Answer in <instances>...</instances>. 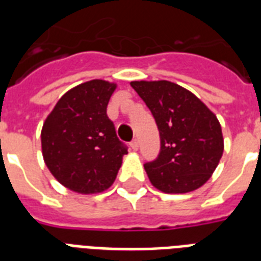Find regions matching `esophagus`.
Segmentation results:
<instances>
[{"mask_svg": "<svg viewBox=\"0 0 261 261\" xmlns=\"http://www.w3.org/2000/svg\"><path fill=\"white\" fill-rule=\"evenodd\" d=\"M130 146H131V149H133V150H138V147H139L138 139H134V141L130 143Z\"/></svg>", "mask_w": 261, "mask_h": 261, "instance_id": "34e87169", "label": "esophagus"}]
</instances>
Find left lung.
<instances>
[{
	"instance_id": "8db88e82",
	"label": "left lung",
	"mask_w": 261,
	"mask_h": 261,
	"mask_svg": "<svg viewBox=\"0 0 261 261\" xmlns=\"http://www.w3.org/2000/svg\"><path fill=\"white\" fill-rule=\"evenodd\" d=\"M130 84L151 111L160 131L159 157L145 164L150 182L165 194L198 190L222 157V128L217 116L192 92L171 81Z\"/></svg>"
}]
</instances>
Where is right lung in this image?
I'll return each mask as SVG.
<instances>
[{
  "label": "right lung",
  "instance_id": "1",
  "mask_svg": "<svg viewBox=\"0 0 261 261\" xmlns=\"http://www.w3.org/2000/svg\"><path fill=\"white\" fill-rule=\"evenodd\" d=\"M116 84L92 80L59 98L42 128V153L57 180L79 194H98L116 178L127 147L107 106Z\"/></svg>",
  "mask_w": 261,
  "mask_h": 261
}]
</instances>
